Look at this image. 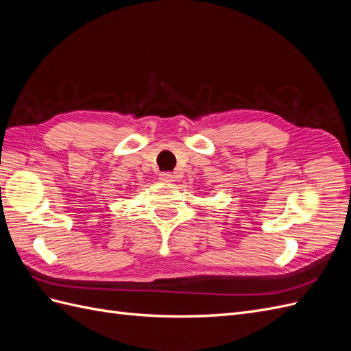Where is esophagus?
Here are the masks:
<instances>
[{
    "label": "esophagus",
    "mask_w": 351,
    "mask_h": 351,
    "mask_svg": "<svg viewBox=\"0 0 351 351\" xmlns=\"http://www.w3.org/2000/svg\"><path fill=\"white\" fill-rule=\"evenodd\" d=\"M159 180L164 183H171V182H174V176L171 173H161L159 174Z\"/></svg>",
    "instance_id": "obj_1"
}]
</instances>
